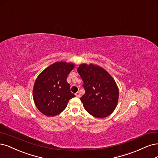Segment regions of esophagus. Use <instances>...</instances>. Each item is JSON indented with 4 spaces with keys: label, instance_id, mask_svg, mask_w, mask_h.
Returning <instances> with one entry per match:
<instances>
[{
    "label": "esophagus",
    "instance_id": "obj_1",
    "mask_svg": "<svg viewBox=\"0 0 158 158\" xmlns=\"http://www.w3.org/2000/svg\"><path fill=\"white\" fill-rule=\"evenodd\" d=\"M75 95H76V96H77V97H80V93H79L78 91L77 92V93H76Z\"/></svg>",
    "mask_w": 158,
    "mask_h": 158
}]
</instances>
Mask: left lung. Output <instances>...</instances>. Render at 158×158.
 <instances>
[{
  "label": "left lung",
  "instance_id": "obj_1",
  "mask_svg": "<svg viewBox=\"0 0 158 158\" xmlns=\"http://www.w3.org/2000/svg\"><path fill=\"white\" fill-rule=\"evenodd\" d=\"M78 73L85 91L80 99L85 110L97 118L110 115L119 98L118 87L112 76L105 69L92 63L80 64Z\"/></svg>",
  "mask_w": 158,
  "mask_h": 158
}]
</instances>
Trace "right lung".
Listing matches in <instances>:
<instances>
[{"label": "right lung", "mask_w": 158, "mask_h": 158, "mask_svg": "<svg viewBox=\"0 0 158 158\" xmlns=\"http://www.w3.org/2000/svg\"><path fill=\"white\" fill-rule=\"evenodd\" d=\"M74 67V63L56 62L37 77L32 97L36 108L45 116L58 115L65 109L69 101L75 97L67 81L68 75Z\"/></svg>", "instance_id": "add662e5"}]
</instances>
